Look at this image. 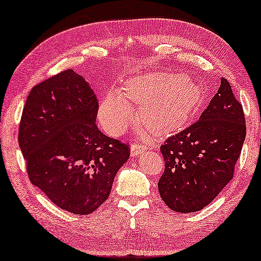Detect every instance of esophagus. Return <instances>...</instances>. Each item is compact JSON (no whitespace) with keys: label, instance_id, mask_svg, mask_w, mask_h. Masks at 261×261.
Segmentation results:
<instances>
[{"label":"esophagus","instance_id":"34e87169","mask_svg":"<svg viewBox=\"0 0 261 261\" xmlns=\"http://www.w3.org/2000/svg\"><path fill=\"white\" fill-rule=\"evenodd\" d=\"M147 150V147L144 146L143 143H140L138 141H135L133 144H132V150H130V154L132 156H138L142 153V151H146Z\"/></svg>","mask_w":261,"mask_h":261}]
</instances>
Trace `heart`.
<instances>
[{"label": "heart", "mask_w": 261, "mask_h": 261, "mask_svg": "<svg viewBox=\"0 0 261 261\" xmlns=\"http://www.w3.org/2000/svg\"><path fill=\"white\" fill-rule=\"evenodd\" d=\"M202 98L203 91L194 80L183 74L153 72L129 80L120 92H108L99 115L108 133L120 135L133 119L129 103H141V122L153 133L164 135L179 129Z\"/></svg>", "instance_id": "obj_1"}]
</instances>
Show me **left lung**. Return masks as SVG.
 I'll use <instances>...</instances> for the list:
<instances>
[{
	"label": "left lung",
	"instance_id": "8db88e82",
	"mask_svg": "<svg viewBox=\"0 0 261 261\" xmlns=\"http://www.w3.org/2000/svg\"><path fill=\"white\" fill-rule=\"evenodd\" d=\"M245 135L242 103L222 78L197 121L160 147L164 171L158 186L166 205L188 214L210 204L233 177Z\"/></svg>",
	"mask_w": 261,
	"mask_h": 261
}]
</instances>
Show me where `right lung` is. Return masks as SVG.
Returning <instances> with one entry per match:
<instances>
[{"instance_id": "obj_1", "label": "right lung", "mask_w": 261, "mask_h": 261, "mask_svg": "<svg viewBox=\"0 0 261 261\" xmlns=\"http://www.w3.org/2000/svg\"><path fill=\"white\" fill-rule=\"evenodd\" d=\"M98 110L89 83L69 69L33 87L19 122L31 183L74 215H89L105 202L130 155L129 144L95 125Z\"/></svg>"}]
</instances>
